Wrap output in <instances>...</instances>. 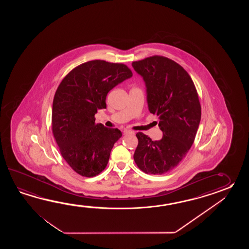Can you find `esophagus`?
Returning a JSON list of instances; mask_svg holds the SVG:
<instances>
[{"mask_svg":"<svg viewBox=\"0 0 249 249\" xmlns=\"http://www.w3.org/2000/svg\"><path fill=\"white\" fill-rule=\"evenodd\" d=\"M123 132H124V134H134V132L130 131V130H126V129H124Z\"/></svg>","mask_w":249,"mask_h":249,"instance_id":"34e87169","label":"esophagus"}]
</instances>
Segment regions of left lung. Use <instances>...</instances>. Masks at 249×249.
Here are the masks:
<instances>
[{
  "mask_svg": "<svg viewBox=\"0 0 249 249\" xmlns=\"http://www.w3.org/2000/svg\"><path fill=\"white\" fill-rule=\"evenodd\" d=\"M147 88L148 110L159 117L160 141L138 132L133 159L146 174L163 175L175 168L194 142L201 119V106L190 74L163 56L133 61Z\"/></svg>",
  "mask_w": 249,
  "mask_h": 249,
  "instance_id": "left-lung-1",
  "label": "left lung"
}]
</instances>
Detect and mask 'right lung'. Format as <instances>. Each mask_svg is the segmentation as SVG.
Returning a JSON list of instances; mask_svg holds the SVG:
<instances>
[{
  "label": "right lung",
  "instance_id": "1",
  "mask_svg": "<svg viewBox=\"0 0 249 249\" xmlns=\"http://www.w3.org/2000/svg\"><path fill=\"white\" fill-rule=\"evenodd\" d=\"M126 65L91 60L71 70L58 85L53 104V136L61 156L78 175L93 177L106 168L122 132L95 124L109 90L132 77Z\"/></svg>",
  "mask_w": 249,
  "mask_h": 249
}]
</instances>
